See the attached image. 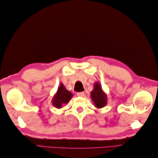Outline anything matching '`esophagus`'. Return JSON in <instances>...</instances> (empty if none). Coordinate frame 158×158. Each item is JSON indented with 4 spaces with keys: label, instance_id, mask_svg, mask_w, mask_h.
<instances>
[{
    "label": "esophagus",
    "instance_id": "obj_1",
    "mask_svg": "<svg viewBox=\"0 0 158 158\" xmlns=\"http://www.w3.org/2000/svg\"><path fill=\"white\" fill-rule=\"evenodd\" d=\"M77 95L78 96H80V97H82L84 96V92H77Z\"/></svg>",
    "mask_w": 158,
    "mask_h": 158
}]
</instances>
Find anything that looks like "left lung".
Masks as SVG:
<instances>
[{
    "label": "left lung",
    "instance_id": "8db88e82",
    "mask_svg": "<svg viewBox=\"0 0 158 158\" xmlns=\"http://www.w3.org/2000/svg\"><path fill=\"white\" fill-rule=\"evenodd\" d=\"M91 97L95 106L98 108H101L106 104V96L105 94L102 92L101 87L98 83H96L94 88L91 92Z\"/></svg>",
    "mask_w": 158,
    "mask_h": 158
}]
</instances>
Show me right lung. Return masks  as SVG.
Masks as SVG:
<instances>
[{
  "mask_svg": "<svg viewBox=\"0 0 158 158\" xmlns=\"http://www.w3.org/2000/svg\"><path fill=\"white\" fill-rule=\"evenodd\" d=\"M73 96L71 92L66 90L62 83L58 88V92L53 100V105L58 109L61 108L62 105L68 102Z\"/></svg>",
  "mask_w": 158,
  "mask_h": 158,
  "instance_id": "right-lung-1",
  "label": "right lung"
}]
</instances>
